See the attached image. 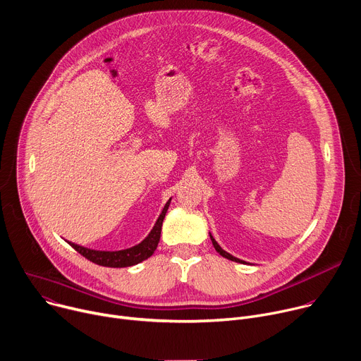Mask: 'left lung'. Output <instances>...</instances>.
Segmentation results:
<instances>
[{
	"mask_svg": "<svg viewBox=\"0 0 361 361\" xmlns=\"http://www.w3.org/2000/svg\"><path fill=\"white\" fill-rule=\"evenodd\" d=\"M210 239H212V243H213V246H214V249L223 256V257H226V259H228V260H233V262H239V264H246L245 260H240V259H238V257H235V256H232L231 253H227L226 250H223L221 247H220V245L214 240V238L210 235Z\"/></svg>",
	"mask_w": 361,
	"mask_h": 361,
	"instance_id": "obj_1",
	"label": "left lung"
}]
</instances>
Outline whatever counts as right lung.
Returning a JSON list of instances; mask_svg holds the SVG:
<instances>
[{"instance_id": "1", "label": "right lung", "mask_w": 361, "mask_h": 361, "mask_svg": "<svg viewBox=\"0 0 361 361\" xmlns=\"http://www.w3.org/2000/svg\"><path fill=\"white\" fill-rule=\"evenodd\" d=\"M171 199L164 206L159 217L157 219L152 231L149 232V235L138 245L128 247L123 250H115V252H109V250H94V249H87L83 246H79L76 243L68 242L75 250H78L82 256H85L86 259H89L90 262L96 265L101 267H108V268H126V267H134L140 262L148 259L157 249L159 238H161V227H162V221L164 217H166V213L169 210Z\"/></svg>"}]
</instances>
